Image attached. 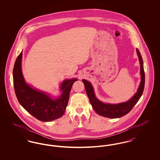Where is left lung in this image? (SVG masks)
<instances>
[{
    "mask_svg": "<svg viewBox=\"0 0 160 160\" xmlns=\"http://www.w3.org/2000/svg\"><path fill=\"white\" fill-rule=\"evenodd\" d=\"M136 52L140 65V73L141 76V81L138 86L137 92L128 101L119 104H110L103 102L99 101V99L96 97L94 89L91 83L86 80H82V82L84 84L85 90L89 99L92 106L93 107V110L99 115L113 119L122 117L129 113L131 110V109L136 104L142 95L145 87V80L143 62L140 53L137 48H136Z\"/></svg>",
    "mask_w": 160,
    "mask_h": 160,
    "instance_id": "left-lung-1",
    "label": "left lung"
}]
</instances>
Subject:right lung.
Returning <instances> with one entry per match:
<instances>
[{
  "mask_svg": "<svg viewBox=\"0 0 160 160\" xmlns=\"http://www.w3.org/2000/svg\"><path fill=\"white\" fill-rule=\"evenodd\" d=\"M23 51L17 57L13 69V82L19 103L31 115L42 122H49L64 114L71 87L77 78L65 79L60 85L61 94L57 98L27 83L22 73Z\"/></svg>",
  "mask_w": 160,
  "mask_h": 160,
  "instance_id": "1",
  "label": "right lung"
}]
</instances>
